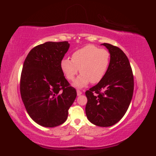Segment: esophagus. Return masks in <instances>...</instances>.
I'll use <instances>...</instances> for the list:
<instances>
[{
	"label": "esophagus",
	"instance_id": "34e87169",
	"mask_svg": "<svg viewBox=\"0 0 156 156\" xmlns=\"http://www.w3.org/2000/svg\"><path fill=\"white\" fill-rule=\"evenodd\" d=\"M80 94H82V92L81 91H80V90H77V95L78 96H79V95H80Z\"/></svg>",
	"mask_w": 156,
	"mask_h": 156
}]
</instances>
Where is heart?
Segmentation results:
<instances>
[{
    "label": "heart",
    "instance_id": "1",
    "mask_svg": "<svg viewBox=\"0 0 156 156\" xmlns=\"http://www.w3.org/2000/svg\"><path fill=\"white\" fill-rule=\"evenodd\" d=\"M110 53L92 44L85 46L73 53L71 59L64 58L61 62V69L67 80H75L74 86L78 88L85 87L89 82L97 83L105 76L110 64Z\"/></svg>",
    "mask_w": 156,
    "mask_h": 156
}]
</instances>
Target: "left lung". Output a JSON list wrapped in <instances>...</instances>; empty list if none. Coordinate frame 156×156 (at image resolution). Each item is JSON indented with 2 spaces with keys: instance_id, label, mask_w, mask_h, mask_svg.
<instances>
[{
  "instance_id": "left-lung-1",
  "label": "left lung",
  "mask_w": 156,
  "mask_h": 156,
  "mask_svg": "<svg viewBox=\"0 0 156 156\" xmlns=\"http://www.w3.org/2000/svg\"><path fill=\"white\" fill-rule=\"evenodd\" d=\"M110 53L105 76L86 92V114L92 124L109 127L118 122L128 110L133 93V76L127 55L120 48L103 43Z\"/></svg>"
}]
</instances>
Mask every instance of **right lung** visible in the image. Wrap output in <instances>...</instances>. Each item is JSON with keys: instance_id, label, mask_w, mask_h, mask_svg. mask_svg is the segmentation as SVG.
<instances>
[{"instance_id": "obj_1", "label": "right lung", "mask_w": 156, "mask_h": 156, "mask_svg": "<svg viewBox=\"0 0 156 156\" xmlns=\"http://www.w3.org/2000/svg\"><path fill=\"white\" fill-rule=\"evenodd\" d=\"M69 48L67 41L47 42L31 49L23 64L21 98L30 117L43 127L63 124L77 96L60 65Z\"/></svg>"}]
</instances>
